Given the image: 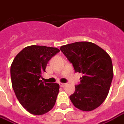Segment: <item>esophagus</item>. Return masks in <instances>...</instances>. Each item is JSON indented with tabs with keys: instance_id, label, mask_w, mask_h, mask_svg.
<instances>
[{
	"instance_id": "esophagus-1",
	"label": "esophagus",
	"mask_w": 124,
	"mask_h": 124,
	"mask_svg": "<svg viewBox=\"0 0 124 124\" xmlns=\"http://www.w3.org/2000/svg\"><path fill=\"white\" fill-rule=\"evenodd\" d=\"M59 85H60L61 87H64L66 86V84L65 83H60L59 84Z\"/></svg>"
}]
</instances>
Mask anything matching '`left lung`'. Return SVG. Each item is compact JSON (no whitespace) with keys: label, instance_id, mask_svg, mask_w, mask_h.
<instances>
[{"label":"left lung","instance_id":"obj_1","mask_svg":"<svg viewBox=\"0 0 124 124\" xmlns=\"http://www.w3.org/2000/svg\"><path fill=\"white\" fill-rule=\"evenodd\" d=\"M76 72L82 73L80 84L70 96L73 105L84 111L99 107L108 95L113 76L111 59L106 51L90 42L61 46Z\"/></svg>","mask_w":124,"mask_h":124}]
</instances>
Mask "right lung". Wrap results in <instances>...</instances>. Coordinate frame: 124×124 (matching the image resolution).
<instances>
[{"label": "right lung", "instance_id": "right-lung-1", "mask_svg": "<svg viewBox=\"0 0 124 124\" xmlns=\"http://www.w3.org/2000/svg\"><path fill=\"white\" fill-rule=\"evenodd\" d=\"M59 51L57 48L31 45L20 51L12 63L11 78L15 95L33 115H43L55 104L59 84L43 82L40 78L48 62Z\"/></svg>", "mask_w": 124, "mask_h": 124}]
</instances>
